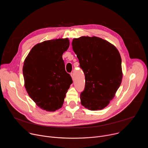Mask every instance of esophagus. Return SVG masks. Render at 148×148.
I'll return each mask as SVG.
<instances>
[{
    "mask_svg": "<svg viewBox=\"0 0 148 148\" xmlns=\"http://www.w3.org/2000/svg\"><path fill=\"white\" fill-rule=\"evenodd\" d=\"M70 75H71V77H72V79L74 80V73H71L70 74Z\"/></svg>",
    "mask_w": 148,
    "mask_h": 148,
    "instance_id": "obj_1",
    "label": "esophagus"
}]
</instances>
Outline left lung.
I'll use <instances>...</instances> for the list:
<instances>
[{"label":"left lung","mask_w":148,"mask_h":148,"mask_svg":"<svg viewBox=\"0 0 148 148\" xmlns=\"http://www.w3.org/2000/svg\"><path fill=\"white\" fill-rule=\"evenodd\" d=\"M72 46L85 75L81 103L91 111L102 110L113 99L121 84L120 54L108 41L95 36L74 38Z\"/></svg>","instance_id":"obj_1"}]
</instances>
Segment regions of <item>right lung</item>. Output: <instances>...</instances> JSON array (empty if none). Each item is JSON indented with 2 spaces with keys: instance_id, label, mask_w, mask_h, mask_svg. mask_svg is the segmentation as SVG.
<instances>
[{
  "instance_id": "add662e5",
  "label": "right lung",
  "mask_w": 148,
  "mask_h": 148,
  "mask_svg": "<svg viewBox=\"0 0 148 148\" xmlns=\"http://www.w3.org/2000/svg\"><path fill=\"white\" fill-rule=\"evenodd\" d=\"M70 45L68 38L47 40L34 46L25 60L23 74L30 97L41 108H60L73 83L62 56Z\"/></svg>"
}]
</instances>
